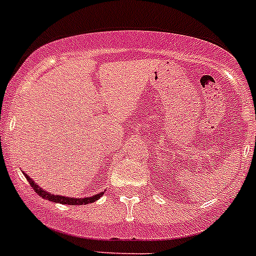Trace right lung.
Returning a JSON list of instances; mask_svg holds the SVG:
<instances>
[{
    "instance_id": "add662e5",
    "label": "right lung",
    "mask_w": 256,
    "mask_h": 256,
    "mask_svg": "<svg viewBox=\"0 0 256 256\" xmlns=\"http://www.w3.org/2000/svg\"><path fill=\"white\" fill-rule=\"evenodd\" d=\"M26 178L28 180L29 184L33 187V190L36 191V194L40 196V198H46V200L52 201V202H58V204H68V205H83V204H91V202H94L96 200L100 198V196L102 195V192L98 194V195L91 196V198H65V196H58V195H52L50 192H46L44 190L40 188L37 183H34L32 180V178H29L26 173H24Z\"/></svg>"
}]
</instances>
